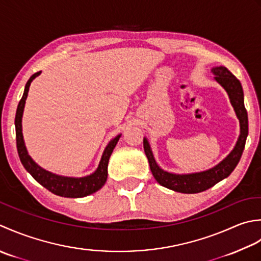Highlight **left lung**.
<instances>
[{"label":"left lung","instance_id":"left-lung-1","mask_svg":"<svg viewBox=\"0 0 261 261\" xmlns=\"http://www.w3.org/2000/svg\"><path fill=\"white\" fill-rule=\"evenodd\" d=\"M212 72L215 74V80L221 86L226 90L230 97V101L236 110V114L240 120V129L241 134L239 136L237 145L228 155L216 167L212 168L207 171L191 173V174H174L163 171L159 168L155 160L153 158V153L151 151L150 144L146 138L143 140V146L146 154V158L150 163V168L153 177L161 186L169 189H172L178 193L184 194H197L205 191L213 186L220 182L221 180L228 177L233 170L236 169L237 164L241 159V155L246 145L247 136H248V114L247 109L244 107L243 101V90L239 80L224 66L214 67Z\"/></svg>","mask_w":261,"mask_h":261}]
</instances>
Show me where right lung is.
Returning a JSON list of instances; mask_svg holds the SVG:
<instances>
[{
  "label": "right lung",
  "mask_w": 261,
  "mask_h": 261,
  "mask_svg": "<svg viewBox=\"0 0 261 261\" xmlns=\"http://www.w3.org/2000/svg\"><path fill=\"white\" fill-rule=\"evenodd\" d=\"M40 72L35 73L31 75L25 84L24 92L22 98H21L20 102L17 108V114H15V137H17V148L18 154L20 158V161L22 163L24 169L33 175L36 181H38L41 186H44L46 189H48L50 193L55 194L57 196H62V197H70V198H79V197H86L88 195H91L95 191H98L102 186L107 181V168L109 158L113 153L117 142H118L120 135L116 136L113 141L106 147V150L101 158V161L99 163V167L97 171L92 173L91 175L84 178H68V177H61V175H56L51 172L46 171V170L41 169L39 166L33 161V159L29 156L28 152L25 150L23 136H22V128H21V119H22V113L25 103L27 95H28L30 83L33 80L38 76Z\"/></svg>",
  "instance_id": "1"
}]
</instances>
